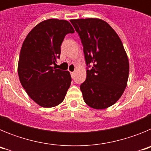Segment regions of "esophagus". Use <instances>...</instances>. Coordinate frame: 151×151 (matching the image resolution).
I'll return each instance as SVG.
<instances>
[{"label": "esophagus", "mask_w": 151, "mask_h": 151, "mask_svg": "<svg viewBox=\"0 0 151 151\" xmlns=\"http://www.w3.org/2000/svg\"><path fill=\"white\" fill-rule=\"evenodd\" d=\"M70 74H71L72 78H73V77H74V75H75V73H74V72H71V73H70Z\"/></svg>", "instance_id": "obj_1"}]
</instances>
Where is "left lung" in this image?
Listing matches in <instances>:
<instances>
[{
    "label": "left lung",
    "mask_w": 151,
    "mask_h": 151,
    "mask_svg": "<svg viewBox=\"0 0 151 151\" xmlns=\"http://www.w3.org/2000/svg\"><path fill=\"white\" fill-rule=\"evenodd\" d=\"M70 22L81 38L87 66L92 65L80 86L84 101L96 110L110 107L122 95L129 78V59L122 41L101 19H77Z\"/></svg>",
    "instance_id": "left-lung-1"
}]
</instances>
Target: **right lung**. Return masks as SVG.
<instances>
[{
	"label": "right lung",
	"mask_w": 151,
	"mask_h": 151,
	"mask_svg": "<svg viewBox=\"0 0 151 151\" xmlns=\"http://www.w3.org/2000/svg\"><path fill=\"white\" fill-rule=\"evenodd\" d=\"M67 20L49 19L36 25L21 47L18 75L28 95L42 107H54L63 101L71 84L69 71L56 69L66 35L74 32Z\"/></svg>",
	"instance_id": "right-lung-1"
}]
</instances>
